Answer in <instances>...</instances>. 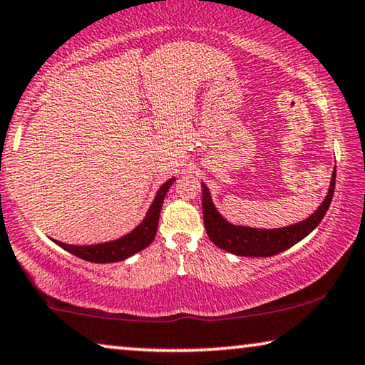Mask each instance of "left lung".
<instances>
[{"label": "left lung", "instance_id": "8db88e82", "mask_svg": "<svg viewBox=\"0 0 365 365\" xmlns=\"http://www.w3.org/2000/svg\"><path fill=\"white\" fill-rule=\"evenodd\" d=\"M202 184V217L206 232L211 241L224 251L236 254V256L246 257H271L276 254L292 247L294 244L302 241L309 236L314 229L319 226L326 216L329 206H331L334 187H336V169L332 173L331 186H329L327 196L316 212L311 214L304 221L286 227L276 229H259L251 226H241V224L229 222L217 207L214 206L211 192L206 184Z\"/></svg>", "mask_w": 365, "mask_h": 365}]
</instances>
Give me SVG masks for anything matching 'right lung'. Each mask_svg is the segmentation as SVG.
I'll list each match as a JSON object with an SVG mask.
<instances>
[{"label":"right lung","instance_id":"right-lung-1","mask_svg":"<svg viewBox=\"0 0 365 365\" xmlns=\"http://www.w3.org/2000/svg\"><path fill=\"white\" fill-rule=\"evenodd\" d=\"M174 181H176V178H171L169 181L164 182L163 186L158 189L156 196H154L146 216H144L143 221L139 222L133 231L124 234V236L113 239V241L99 242V244H66V242L56 241V239H53V242H56L59 247L64 249V251L71 252L76 257H81L88 262H96V264L119 262L134 256V254L143 251V249H146L149 244L154 241L164 197H166L168 189L173 186Z\"/></svg>","mask_w":365,"mask_h":365}]
</instances>
